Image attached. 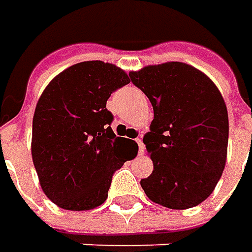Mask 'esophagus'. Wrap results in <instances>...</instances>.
I'll use <instances>...</instances> for the list:
<instances>
[{"mask_svg": "<svg viewBox=\"0 0 252 252\" xmlns=\"http://www.w3.org/2000/svg\"><path fill=\"white\" fill-rule=\"evenodd\" d=\"M137 144H139V154H143L144 153V144H143V140L141 139H137Z\"/></svg>", "mask_w": 252, "mask_h": 252, "instance_id": "1", "label": "esophagus"}]
</instances>
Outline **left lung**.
Here are the masks:
<instances>
[{"label":"left lung","mask_w":252,"mask_h":252,"mask_svg":"<svg viewBox=\"0 0 252 252\" xmlns=\"http://www.w3.org/2000/svg\"><path fill=\"white\" fill-rule=\"evenodd\" d=\"M129 75L154 111L143 137L154 168L141 188L151 202L168 209L198 206L215 190L226 165V102L216 84L190 64L167 62Z\"/></svg>","instance_id":"obj_1"}]
</instances>
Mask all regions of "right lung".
<instances>
[{"label": "right lung", "mask_w": 252, "mask_h": 252, "mask_svg": "<svg viewBox=\"0 0 252 252\" xmlns=\"http://www.w3.org/2000/svg\"><path fill=\"white\" fill-rule=\"evenodd\" d=\"M130 83L125 70L101 60L83 62L57 74L36 103L32 160L44 195L59 208L83 212L108 198L113 172L127 160L133 141L111 127L106 101ZM136 147L137 156L139 146Z\"/></svg>", "instance_id": "obj_1"}]
</instances>
